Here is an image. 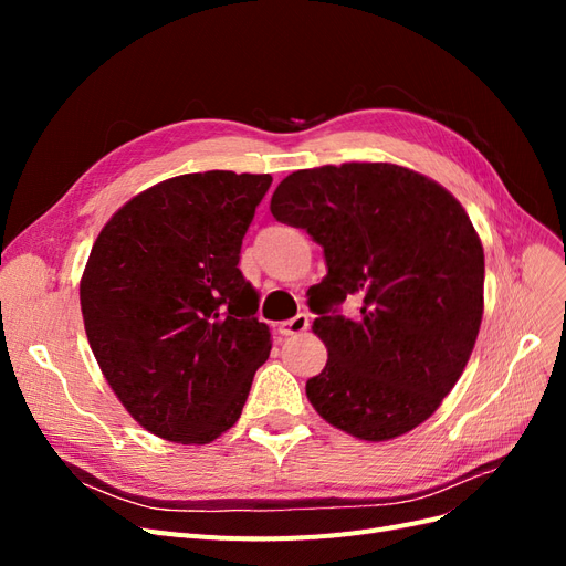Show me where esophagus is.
I'll return each mask as SVG.
<instances>
[{"label": "esophagus", "mask_w": 566, "mask_h": 566, "mask_svg": "<svg viewBox=\"0 0 566 566\" xmlns=\"http://www.w3.org/2000/svg\"><path fill=\"white\" fill-rule=\"evenodd\" d=\"M306 328H310V316H306V314H297L295 318H287L279 325L281 335H300Z\"/></svg>", "instance_id": "esophagus-1"}]
</instances>
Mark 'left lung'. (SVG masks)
<instances>
[{"label":"left lung","mask_w":566,"mask_h":566,"mask_svg":"<svg viewBox=\"0 0 566 566\" xmlns=\"http://www.w3.org/2000/svg\"><path fill=\"white\" fill-rule=\"evenodd\" d=\"M281 224L323 248L310 287L328 364L306 382L316 413L364 441L416 430L465 370L484 314V248L462 205L413 169H297L271 196ZM354 296L352 319L336 306Z\"/></svg>","instance_id":"left-lung-1"}]
</instances>
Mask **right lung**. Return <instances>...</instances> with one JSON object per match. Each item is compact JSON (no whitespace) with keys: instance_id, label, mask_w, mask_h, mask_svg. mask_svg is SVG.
<instances>
[{"instance_id":"right-lung-1","label":"right lung","mask_w":566,"mask_h":566,"mask_svg":"<svg viewBox=\"0 0 566 566\" xmlns=\"http://www.w3.org/2000/svg\"><path fill=\"white\" fill-rule=\"evenodd\" d=\"M269 175L227 169L146 188L101 229L80 281L90 347L129 416L160 439L210 443L241 418L271 352L243 279V235Z\"/></svg>"}]
</instances>
